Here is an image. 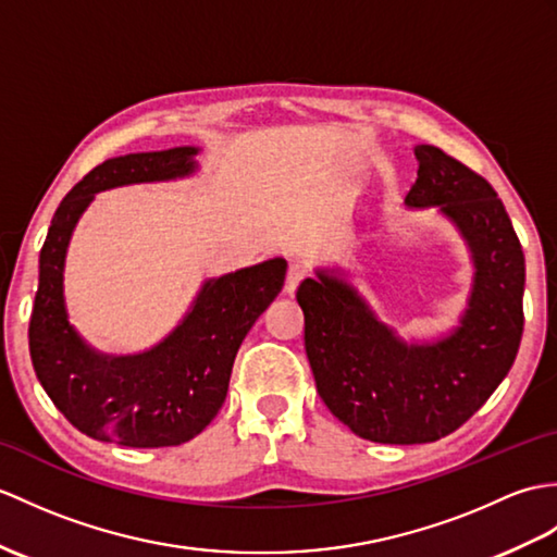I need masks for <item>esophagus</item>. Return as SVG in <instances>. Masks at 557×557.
Masks as SVG:
<instances>
[{"instance_id": "1", "label": "esophagus", "mask_w": 557, "mask_h": 557, "mask_svg": "<svg viewBox=\"0 0 557 557\" xmlns=\"http://www.w3.org/2000/svg\"><path fill=\"white\" fill-rule=\"evenodd\" d=\"M306 265L301 261H292L289 268H287V280H284V292L287 294H294L296 287H299V282L306 277Z\"/></svg>"}]
</instances>
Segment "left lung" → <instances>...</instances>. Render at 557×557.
Wrapping results in <instances>:
<instances>
[{
	"label": "left lung",
	"instance_id": "1",
	"mask_svg": "<svg viewBox=\"0 0 557 557\" xmlns=\"http://www.w3.org/2000/svg\"><path fill=\"white\" fill-rule=\"evenodd\" d=\"M406 203L438 206L474 258L462 325L434 346H406L344 282L304 280L306 354L320 398L354 434L377 444L436 442L480 410L515 363L524 327V253L496 189L438 147L416 149Z\"/></svg>",
	"mask_w": 557,
	"mask_h": 557
}]
</instances>
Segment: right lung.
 <instances>
[{
    "label": "right lung",
    "instance_id": "1",
    "mask_svg": "<svg viewBox=\"0 0 557 557\" xmlns=\"http://www.w3.org/2000/svg\"><path fill=\"white\" fill-rule=\"evenodd\" d=\"M194 153V147L127 153L92 168L59 203L40 251V287L28 327L33 368L63 418L101 442L161 448L203 432L227 396L244 337L284 284V258L209 280L183 325L139 356H99L69 325L63 258L92 194L189 175Z\"/></svg>",
    "mask_w": 557,
    "mask_h": 557
}]
</instances>
